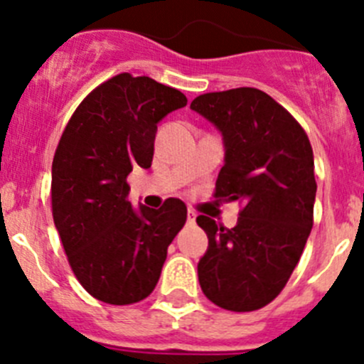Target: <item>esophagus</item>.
Here are the masks:
<instances>
[{"label":"esophagus","instance_id":"obj_1","mask_svg":"<svg viewBox=\"0 0 364 364\" xmlns=\"http://www.w3.org/2000/svg\"><path fill=\"white\" fill-rule=\"evenodd\" d=\"M195 220H197V213L193 210L188 211V224H195Z\"/></svg>","mask_w":364,"mask_h":364}]
</instances>
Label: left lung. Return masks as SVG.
<instances>
[{
    "instance_id": "left-lung-1",
    "label": "left lung",
    "mask_w": 364,
    "mask_h": 364,
    "mask_svg": "<svg viewBox=\"0 0 364 364\" xmlns=\"http://www.w3.org/2000/svg\"><path fill=\"white\" fill-rule=\"evenodd\" d=\"M191 109L224 136L226 159L213 197L242 202L231 230L197 217L210 240L198 282L224 310H259L282 291L314 226L310 140L290 112L255 87L205 92Z\"/></svg>"
}]
</instances>
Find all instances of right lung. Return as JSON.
I'll return each instance as SVG.
<instances>
[{"label": "right lung", "mask_w": 364, "mask_h": 364, "mask_svg": "<svg viewBox=\"0 0 364 364\" xmlns=\"http://www.w3.org/2000/svg\"><path fill=\"white\" fill-rule=\"evenodd\" d=\"M188 104L178 89L122 73L100 83L73 112L53 160V218L80 284L107 304L151 295L167 247L188 218L180 198L159 210L129 202L127 175L151 167L156 124Z\"/></svg>", "instance_id": "obj_1"}]
</instances>
